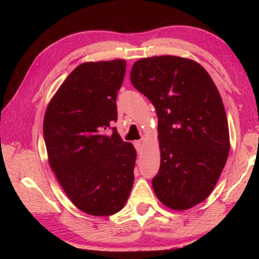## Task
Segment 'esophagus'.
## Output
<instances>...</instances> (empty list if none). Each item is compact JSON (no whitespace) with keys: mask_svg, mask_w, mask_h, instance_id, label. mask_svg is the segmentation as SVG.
<instances>
[{"mask_svg":"<svg viewBox=\"0 0 259 259\" xmlns=\"http://www.w3.org/2000/svg\"><path fill=\"white\" fill-rule=\"evenodd\" d=\"M134 144H135L136 151H137V152H140V151L143 150V142H142V140H136V142H135Z\"/></svg>","mask_w":259,"mask_h":259,"instance_id":"1","label":"esophagus"}]
</instances>
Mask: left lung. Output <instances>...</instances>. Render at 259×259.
<instances>
[{"mask_svg": "<svg viewBox=\"0 0 259 259\" xmlns=\"http://www.w3.org/2000/svg\"><path fill=\"white\" fill-rule=\"evenodd\" d=\"M130 80L151 100L159 119L161 164L152 179L156 196L175 210L202 202L230 152L229 124L217 87L201 65L175 56L136 61Z\"/></svg>", "mask_w": 259, "mask_h": 259, "instance_id": "obj_1", "label": "left lung"}]
</instances>
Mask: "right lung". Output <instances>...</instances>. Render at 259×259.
Listing matches in <instances>:
<instances>
[{
	"mask_svg": "<svg viewBox=\"0 0 259 259\" xmlns=\"http://www.w3.org/2000/svg\"><path fill=\"white\" fill-rule=\"evenodd\" d=\"M125 60L84 63L69 74L47 108L43 136L51 169L78 209L109 216L123 208L134 184L136 151L112 129Z\"/></svg>",
	"mask_w": 259,
	"mask_h": 259,
	"instance_id": "right-lung-1",
	"label": "right lung"
}]
</instances>
